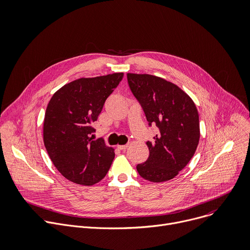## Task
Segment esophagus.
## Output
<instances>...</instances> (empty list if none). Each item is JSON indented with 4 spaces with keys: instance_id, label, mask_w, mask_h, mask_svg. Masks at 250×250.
Returning a JSON list of instances; mask_svg holds the SVG:
<instances>
[{
    "instance_id": "1",
    "label": "esophagus",
    "mask_w": 250,
    "mask_h": 250,
    "mask_svg": "<svg viewBox=\"0 0 250 250\" xmlns=\"http://www.w3.org/2000/svg\"><path fill=\"white\" fill-rule=\"evenodd\" d=\"M128 145H122V146H118L119 149H122V151H125V149L127 147Z\"/></svg>"
}]
</instances>
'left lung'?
Returning a JSON list of instances; mask_svg holds the SVG:
<instances>
[{"instance_id":"8db88e82","label":"left lung","mask_w":250,"mask_h":250,"mask_svg":"<svg viewBox=\"0 0 250 250\" xmlns=\"http://www.w3.org/2000/svg\"><path fill=\"white\" fill-rule=\"evenodd\" d=\"M130 91L140 103L148 126L158 135L147 141V160L137 166L145 180L173 179L194 156L200 139L199 114L191 97L172 82L149 74L127 73Z\"/></svg>"}]
</instances>
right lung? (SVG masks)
<instances>
[{"mask_svg":"<svg viewBox=\"0 0 250 250\" xmlns=\"http://www.w3.org/2000/svg\"><path fill=\"white\" fill-rule=\"evenodd\" d=\"M124 73L80 78L61 87L50 99L45 112L43 139L57 170L69 181L91 186L102 181L114 159L112 147L92 141L106 98Z\"/></svg>","mask_w":250,"mask_h":250,"instance_id":"1","label":"right lung"}]
</instances>
